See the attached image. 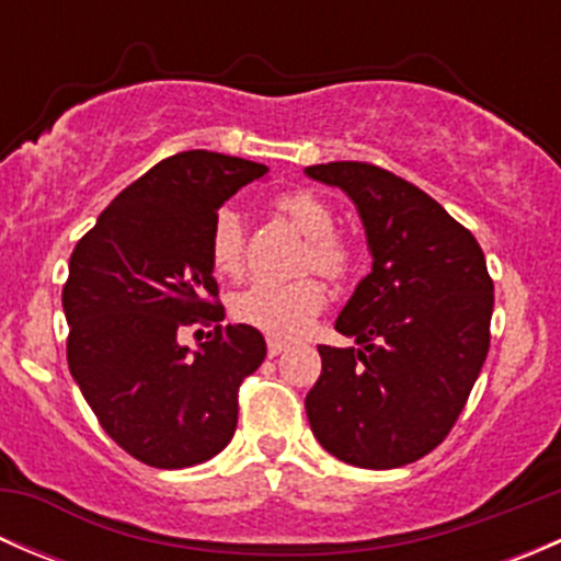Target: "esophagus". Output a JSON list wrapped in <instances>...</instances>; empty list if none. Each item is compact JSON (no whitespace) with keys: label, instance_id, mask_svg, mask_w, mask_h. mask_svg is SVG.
<instances>
[{"label":"esophagus","instance_id":"34e87169","mask_svg":"<svg viewBox=\"0 0 561 561\" xmlns=\"http://www.w3.org/2000/svg\"><path fill=\"white\" fill-rule=\"evenodd\" d=\"M287 350L285 342H279V339H268V358H276V355H282Z\"/></svg>","mask_w":561,"mask_h":561}]
</instances>
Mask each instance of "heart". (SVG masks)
Listing matches in <instances>:
<instances>
[{"label":"heart","mask_w":561,"mask_h":561,"mask_svg":"<svg viewBox=\"0 0 561 561\" xmlns=\"http://www.w3.org/2000/svg\"><path fill=\"white\" fill-rule=\"evenodd\" d=\"M276 211L307 236L301 268H314L328 279H344L355 268V252L342 236L333 233L336 217L320 195L293 190L276 197ZM244 225L233 208L214 214L208 233V260L219 276H239L244 271ZM325 307V290L312 276L296 282H257L233 298V317L276 339H298L312 328Z\"/></svg>","instance_id":"1"}]
</instances>
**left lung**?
<instances>
[{"label":"left lung","mask_w":561,"mask_h":561,"mask_svg":"<svg viewBox=\"0 0 561 561\" xmlns=\"http://www.w3.org/2000/svg\"><path fill=\"white\" fill-rule=\"evenodd\" d=\"M307 175L347 192L371 252V271L336 317L358 347H317L309 426L339 461L404 467L448 437L489 355L494 282L483 249L434 197L369 162Z\"/></svg>","instance_id":"8db88e82"}]
</instances>
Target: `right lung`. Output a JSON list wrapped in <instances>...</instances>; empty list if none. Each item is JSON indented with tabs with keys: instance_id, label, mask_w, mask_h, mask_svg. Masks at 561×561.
<instances>
[{
	"instance_id": "add662e5",
	"label": "right lung",
	"mask_w": 561,
	"mask_h": 561,
	"mask_svg": "<svg viewBox=\"0 0 561 561\" xmlns=\"http://www.w3.org/2000/svg\"><path fill=\"white\" fill-rule=\"evenodd\" d=\"M268 168L195 149L157 162L78 241L61 290L67 364L107 437L138 461L184 469L233 439L239 386L265 358L252 325H222L208 260L214 214ZM214 324L190 354L181 327Z\"/></svg>"
}]
</instances>
